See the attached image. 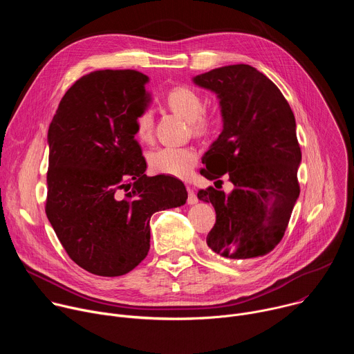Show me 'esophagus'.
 I'll return each instance as SVG.
<instances>
[{"label":"esophagus","mask_w":354,"mask_h":354,"mask_svg":"<svg viewBox=\"0 0 354 354\" xmlns=\"http://www.w3.org/2000/svg\"><path fill=\"white\" fill-rule=\"evenodd\" d=\"M186 189H187V205H196L197 201H198V198H197V196H196L194 189L190 187V186H187Z\"/></svg>","instance_id":"34e87169"}]
</instances>
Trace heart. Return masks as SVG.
<instances>
[{"label": "heart", "instance_id": "b5f03b06", "mask_svg": "<svg viewBox=\"0 0 354 354\" xmlns=\"http://www.w3.org/2000/svg\"><path fill=\"white\" fill-rule=\"evenodd\" d=\"M165 102L168 108L187 120L197 134H205L214 126V118L205 111L201 95L190 86L172 88ZM136 137L145 142L153 138L154 116L153 112L144 109L134 119ZM197 162V153L190 147H162L148 156V167L154 174L186 178Z\"/></svg>", "mask_w": 354, "mask_h": 354}]
</instances>
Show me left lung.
Listing matches in <instances>:
<instances>
[{
    "label": "left lung",
    "mask_w": 354,
    "mask_h": 354,
    "mask_svg": "<svg viewBox=\"0 0 354 354\" xmlns=\"http://www.w3.org/2000/svg\"><path fill=\"white\" fill-rule=\"evenodd\" d=\"M193 82L217 95L223 118L200 174L210 180L227 174L234 185L230 193L213 186L197 193L216 210L207 246L225 259L263 257L281 241L299 196L294 113L280 89L248 64L214 68Z\"/></svg>",
    "instance_id": "obj_1"
}]
</instances>
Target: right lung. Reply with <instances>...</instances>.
Instances as JSON below:
<instances>
[{"label": "right lung", "instance_id": "right-lung-1", "mask_svg": "<svg viewBox=\"0 0 354 354\" xmlns=\"http://www.w3.org/2000/svg\"><path fill=\"white\" fill-rule=\"evenodd\" d=\"M147 82L134 70L89 73L48 126L46 216L68 257L96 276L133 270L149 250L153 214L187 198L179 179L145 175L134 119L151 100Z\"/></svg>", "mask_w": 354, "mask_h": 354}]
</instances>
